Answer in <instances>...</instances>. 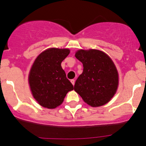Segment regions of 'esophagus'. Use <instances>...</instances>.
<instances>
[{"mask_svg":"<svg viewBox=\"0 0 146 146\" xmlns=\"http://www.w3.org/2000/svg\"><path fill=\"white\" fill-rule=\"evenodd\" d=\"M71 82L72 83V84L74 85L75 84V80H71Z\"/></svg>","mask_w":146,"mask_h":146,"instance_id":"1","label":"esophagus"}]
</instances>
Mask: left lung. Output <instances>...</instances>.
Instances as JSON below:
<instances>
[{"instance_id":"left-lung-1","label":"left lung","mask_w":146,"mask_h":146,"mask_svg":"<svg viewBox=\"0 0 146 146\" xmlns=\"http://www.w3.org/2000/svg\"><path fill=\"white\" fill-rule=\"evenodd\" d=\"M83 64V72L76 80L74 90L92 107L109 102L119 86V73L113 60L105 52L90 48L75 52Z\"/></svg>"}]
</instances>
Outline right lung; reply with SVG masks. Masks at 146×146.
Returning <instances> with one entry per match:
<instances>
[{
	"instance_id": "1",
	"label": "right lung",
	"mask_w": 146,
	"mask_h": 146,
	"mask_svg": "<svg viewBox=\"0 0 146 146\" xmlns=\"http://www.w3.org/2000/svg\"><path fill=\"white\" fill-rule=\"evenodd\" d=\"M70 53L69 48H48L40 53L29 71L28 82L38 104L53 109L62 104L73 86L66 78L61 63Z\"/></svg>"
}]
</instances>
